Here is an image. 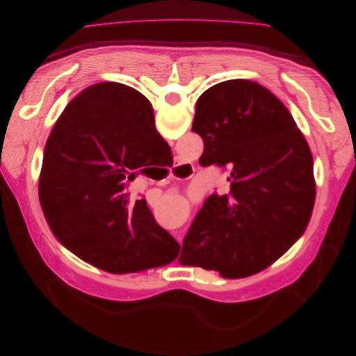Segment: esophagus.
Returning <instances> with one entry per match:
<instances>
[{
	"instance_id": "34e87169",
	"label": "esophagus",
	"mask_w": 356,
	"mask_h": 356,
	"mask_svg": "<svg viewBox=\"0 0 356 356\" xmlns=\"http://www.w3.org/2000/svg\"><path fill=\"white\" fill-rule=\"evenodd\" d=\"M178 166H182V165H175V168H178ZM175 168H174V169H175ZM170 177H174V175L170 174ZM175 238H177L179 242H182V233H181V232H175Z\"/></svg>"
}]
</instances>
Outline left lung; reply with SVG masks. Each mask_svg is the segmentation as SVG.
Segmentation results:
<instances>
[{
    "mask_svg": "<svg viewBox=\"0 0 356 356\" xmlns=\"http://www.w3.org/2000/svg\"><path fill=\"white\" fill-rule=\"evenodd\" d=\"M193 132L200 163L229 168V195L204 200L178 261L222 277L261 272L293 245L315 202L314 159L293 115L261 84L229 80L204 90Z\"/></svg>",
    "mask_w": 356,
    "mask_h": 356,
    "instance_id": "left-lung-1",
    "label": "left lung"
}]
</instances>
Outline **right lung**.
<instances>
[{
  "label": "right lung",
  "mask_w": 356,
  "mask_h": 356,
  "mask_svg": "<svg viewBox=\"0 0 356 356\" xmlns=\"http://www.w3.org/2000/svg\"><path fill=\"white\" fill-rule=\"evenodd\" d=\"M165 144L152 104L129 86L98 83L75 96L47 139L40 174V203L56 238L110 273L174 261L179 243L145 199L126 190Z\"/></svg>",
  "instance_id": "1"
}]
</instances>
